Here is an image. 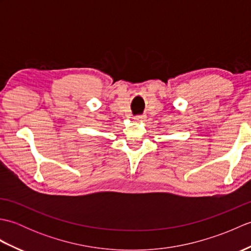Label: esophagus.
I'll return each instance as SVG.
<instances>
[{
	"instance_id": "1",
	"label": "esophagus",
	"mask_w": 251,
	"mask_h": 251,
	"mask_svg": "<svg viewBox=\"0 0 251 251\" xmlns=\"http://www.w3.org/2000/svg\"><path fill=\"white\" fill-rule=\"evenodd\" d=\"M145 117H146L145 115H136V116H134V120L137 122H141L145 120Z\"/></svg>"
}]
</instances>
